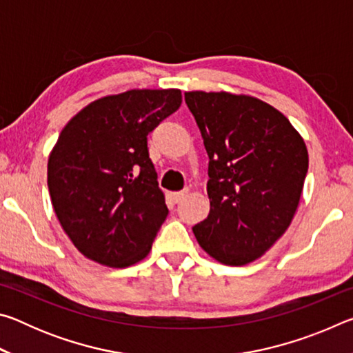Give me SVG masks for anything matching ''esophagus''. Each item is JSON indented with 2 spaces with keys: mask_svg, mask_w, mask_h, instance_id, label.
I'll return each mask as SVG.
<instances>
[{
  "mask_svg": "<svg viewBox=\"0 0 353 353\" xmlns=\"http://www.w3.org/2000/svg\"><path fill=\"white\" fill-rule=\"evenodd\" d=\"M187 193H188V190H183V191H176V193H172V194H171V199L174 201L176 204H177V202H181V201L185 198V196H187Z\"/></svg>",
  "mask_w": 353,
  "mask_h": 353,
  "instance_id": "34e87169",
  "label": "esophagus"
}]
</instances>
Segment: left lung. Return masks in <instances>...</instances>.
Wrapping results in <instances>:
<instances>
[{
	"label": "left lung",
	"instance_id": "obj_1",
	"mask_svg": "<svg viewBox=\"0 0 353 353\" xmlns=\"http://www.w3.org/2000/svg\"><path fill=\"white\" fill-rule=\"evenodd\" d=\"M208 154L210 213L193 227L199 246L229 266L254 261L288 229L308 151L282 112L227 92H185Z\"/></svg>",
	"mask_w": 353,
	"mask_h": 353
}]
</instances>
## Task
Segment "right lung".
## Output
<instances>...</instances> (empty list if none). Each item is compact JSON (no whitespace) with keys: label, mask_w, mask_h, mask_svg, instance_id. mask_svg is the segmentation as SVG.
Masks as SVG:
<instances>
[{"label":"right lung","mask_w":353,"mask_h":353,"mask_svg":"<svg viewBox=\"0 0 353 353\" xmlns=\"http://www.w3.org/2000/svg\"><path fill=\"white\" fill-rule=\"evenodd\" d=\"M182 104L177 88L99 98L70 119L48 159V188L65 234L99 265L145 259L168 216L148 134Z\"/></svg>","instance_id":"obj_1"}]
</instances>
